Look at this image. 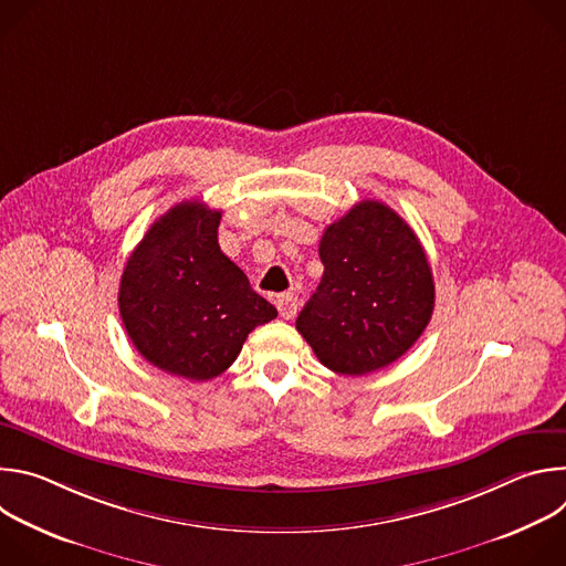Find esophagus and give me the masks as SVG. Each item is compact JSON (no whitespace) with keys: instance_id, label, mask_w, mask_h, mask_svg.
<instances>
[{"instance_id":"34e87169","label":"esophagus","mask_w":566,"mask_h":566,"mask_svg":"<svg viewBox=\"0 0 566 566\" xmlns=\"http://www.w3.org/2000/svg\"><path fill=\"white\" fill-rule=\"evenodd\" d=\"M275 304H277V311H280V315H282L284 319H291V317L297 313V295H293V293H282V295H277Z\"/></svg>"}]
</instances>
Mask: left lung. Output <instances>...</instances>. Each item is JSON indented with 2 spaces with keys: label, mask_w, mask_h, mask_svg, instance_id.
I'll return each mask as SVG.
<instances>
[{
  "label": "left lung",
  "mask_w": 566,
  "mask_h": 566,
  "mask_svg": "<svg viewBox=\"0 0 566 566\" xmlns=\"http://www.w3.org/2000/svg\"><path fill=\"white\" fill-rule=\"evenodd\" d=\"M325 273L295 327L336 374L365 376L406 354L434 311V280L415 230L360 201L319 239Z\"/></svg>",
  "instance_id": "8db88e82"
}]
</instances>
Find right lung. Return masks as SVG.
<instances>
[{
    "label": "right lung",
    "mask_w": 566,
    "mask_h": 566,
    "mask_svg": "<svg viewBox=\"0 0 566 566\" xmlns=\"http://www.w3.org/2000/svg\"><path fill=\"white\" fill-rule=\"evenodd\" d=\"M219 210L181 201L132 251L118 289L127 336L154 367L188 380L223 374L249 334L277 317L219 249Z\"/></svg>",
    "instance_id": "right-lung-1"
}]
</instances>
